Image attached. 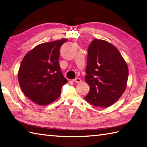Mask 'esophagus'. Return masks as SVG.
<instances>
[{
	"label": "esophagus",
	"mask_w": 147,
	"mask_h": 147,
	"mask_svg": "<svg viewBox=\"0 0 147 147\" xmlns=\"http://www.w3.org/2000/svg\"><path fill=\"white\" fill-rule=\"evenodd\" d=\"M73 81L76 83H80L81 82V79H79V78H76V79L73 80Z\"/></svg>",
	"instance_id": "esophagus-1"
}]
</instances>
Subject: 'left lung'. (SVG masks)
<instances>
[{
  "instance_id": "left-lung-1",
  "label": "left lung",
  "mask_w": 147,
  "mask_h": 147,
  "mask_svg": "<svg viewBox=\"0 0 147 147\" xmlns=\"http://www.w3.org/2000/svg\"><path fill=\"white\" fill-rule=\"evenodd\" d=\"M85 81L90 87L84 99L96 107H107L115 104L125 92L128 67L113 45L94 39L88 48Z\"/></svg>"
}]
</instances>
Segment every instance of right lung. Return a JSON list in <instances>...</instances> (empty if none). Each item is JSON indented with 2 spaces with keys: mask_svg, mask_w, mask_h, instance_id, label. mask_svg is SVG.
I'll list each match as a JSON object with an SVG mask.
<instances>
[{
  "mask_svg": "<svg viewBox=\"0 0 147 147\" xmlns=\"http://www.w3.org/2000/svg\"><path fill=\"white\" fill-rule=\"evenodd\" d=\"M67 40L63 38L38 45L21 61L19 84L25 95L38 105H48L57 100L67 82L58 61L60 47Z\"/></svg>",
  "mask_w": 147,
  "mask_h": 147,
  "instance_id": "add662e5",
  "label": "right lung"
}]
</instances>
